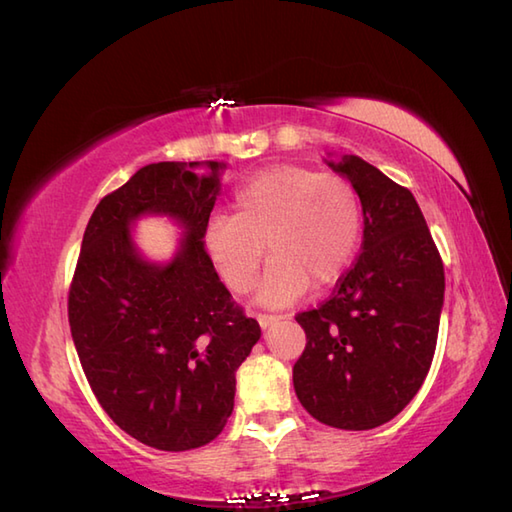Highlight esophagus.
Returning a JSON list of instances; mask_svg holds the SVG:
<instances>
[{
    "label": "esophagus",
    "instance_id": "esophagus-1",
    "mask_svg": "<svg viewBox=\"0 0 512 512\" xmlns=\"http://www.w3.org/2000/svg\"><path fill=\"white\" fill-rule=\"evenodd\" d=\"M256 318L260 322V327L267 329L269 325H274V322H278L283 316H278V314H256Z\"/></svg>",
    "mask_w": 512,
    "mask_h": 512
}]
</instances>
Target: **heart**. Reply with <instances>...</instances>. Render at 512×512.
Wrapping results in <instances>:
<instances>
[{
    "label": "heart",
    "mask_w": 512,
    "mask_h": 512,
    "mask_svg": "<svg viewBox=\"0 0 512 512\" xmlns=\"http://www.w3.org/2000/svg\"><path fill=\"white\" fill-rule=\"evenodd\" d=\"M362 201L340 174L305 163H276L249 176L232 196V216L207 227V252L236 294L254 287L271 256L260 300L285 305L309 285H336L362 241Z\"/></svg>",
    "instance_id": "obj_1"
}]
</instances>
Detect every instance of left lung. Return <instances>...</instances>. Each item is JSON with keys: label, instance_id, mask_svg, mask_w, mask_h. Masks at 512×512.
<instances>
[{"label": "left lung", "instance_id": "obj_1", "mask_svg": "<svg viewBox=\"0 0 512 512\" xmlns=\"http://www.w3.org/2000/svg\"><path fill=\"white\" fill-rule=\"evenodd\" d=\"M329 165L360 194L362 252L327 300L296 314L307 344L294 389L318 422L367 431L393 420L431 369L444 265L406 187L360 156Z\"/></svg>", "mask_w": 512, "mask_h": 512}]
</instances>
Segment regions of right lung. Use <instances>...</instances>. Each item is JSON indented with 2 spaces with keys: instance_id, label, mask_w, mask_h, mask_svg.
I'll list each match as a JSON object with an SVG mask.
<instances>
[{
  "instance_id": "obj_1",
  "label": "right lung",
  "mask_w": 512,
  "mask_h": 512,
  "mask_svg": "<svg viewBox=\"0 0 512 512\" xmlns=\"http://www.w3.org/2000/svg\"><path fill=\"white\" fill-rule=\"evenodd\" d=\"M198 161L145 165L92 212L68 291V322L99 404L121 431L159 451L210 444L234 411L236 369L260 325L218 280L205 232L218 172ZM148 211L186 225L182 252L159 268L133 252L129 223Z\"/></svg>"
}]
</instances>
